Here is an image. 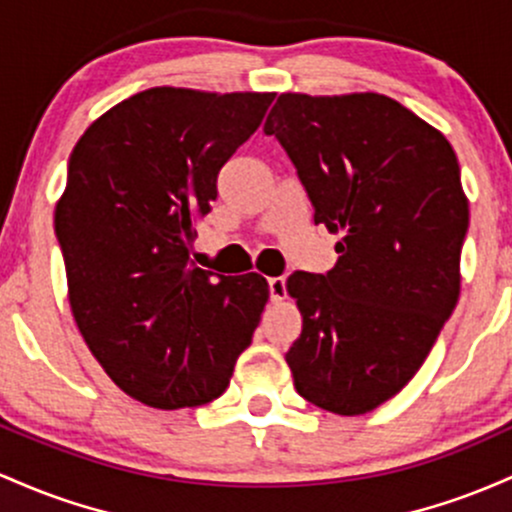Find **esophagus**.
<instances>
[{
  "instance_id": "1",
  "label": "esophagus",
  "mask_w": 512,
  "mask_h": 512,
  "mask_svg": "<svg viewBox=\"0 0 512 512\" xmlns=\"http://www.w3.org/2000/svg\"><path fill=\"white\" fill-rule=\"evenodd\" d=\"M268 290H271V302L285 300V278H268Z\"/></svg>"
}]
</instances>
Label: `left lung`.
<instances>
[{
	"label": "left lung",
	"instance_id": "obj_1",
	"mask_svg": "<svg viewBox=\"0 0 512 512\" xmlns=\"http://www.w3.org/2000/svg\"><path fill=\"white\" fill-rule=\"evenodd\" d=\"M314 205L341 234L326 275L297 271L302 333L285 360L297 394L360 416L404 389L459 300L469 227L457 154L416 113L375 91L280 94L268 113Z\"/></svg>",
	"mask_w": 512,
	"mask_h": 512
}]
</instances>
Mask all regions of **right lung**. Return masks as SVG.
<instances>
[{
  "instance_id": "1",
  "label": "right lung",
  "mask_w": 512,
  "mask_h": 512,
  "mask_svg": "<svg viewBox=\"0 0 512 512\" xmlns=\"http://www.w3.org/2000/svg\"><path fill=\"white\" fill-rule=\"evenodd\" d=\"M275 94L154 86L86 128L55 205L72 317L132 399L174 411L217 399L268 302L263 275L195 268L217 174Z\"/></svg>"
}]
</instances>
